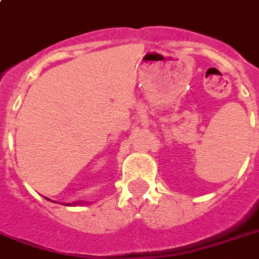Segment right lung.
<instances>
[{"label":"right lung","instance_id":"1","mask_svg":"<svg viewBox=\"0 0 259 259\" xmlns=\"http://www.w3.org/2000/svg\"><path fill=\"white\" fill-rule=\"evenodd\" d=\"M48 200H50V199H48ZM76 204H84V203H76Z\"/></svg>","mask_w":259,"mask_h":259}]
</instances>
